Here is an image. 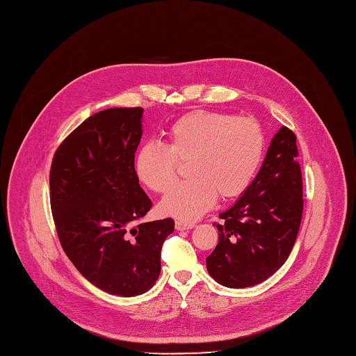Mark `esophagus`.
I'll return each instance as SVG.
<instances>
[{"instance_id": "1", "label": "esophagus", "mask_w": 356, "mask_h": 356, "mask_svg": "<svg viewBox=\"0 0 356 356\" xmlns=\"http://www.w3.org/2000/svg\"><path fill=\"white\" fill-rule=\"evenodd\" d=\"M175 228L177 231H188V229H193L195 228V224L194 222H186V221H175Z\"/></svg>"}]
</instances>
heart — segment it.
<instances>
[{
  "label": "heart",
  "instance_id": "1",
  "mask_svg": "<svg viewBox=\"0 0 356 356\" xmlns=\"http://www.w3.org/2000/svg\"><path fill=\"white\" fill-rule=\"evenodd\" d=\"M265 149V136L252 118L194 111L177 120L167 132V145L145 143L135 152L138 179L155 193L175 184L178 161H189L191 181L174 186L161 201L163 213L197 220L216 201L242 195L252 184Z\"/></svg>",
  "mask_w": 356,
  "mask_h": 356
}]
</instances>
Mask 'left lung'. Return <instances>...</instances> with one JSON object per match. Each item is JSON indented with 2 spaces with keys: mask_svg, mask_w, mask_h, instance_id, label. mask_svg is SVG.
<instances>
[{
  "mask_svg": "<svg viewBox=\"0 0 356 356\" xmlns=\"http://www.w3.org/2000/svg\"><path fill=\"white\" fill-rule=\"evenodd\" d=\"M302 174L296 136L273 135L250 188L220 213V242L207 257L209 275L227 288H248L273 275L288 259L302 218Z\"/></svg>",
  "mask_w": 356,
  "mask_h": 356,
  "instance_id": "8db88e82",
  "label": "left lung"
}]
</instances>
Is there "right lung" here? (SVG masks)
<instances>
[{
	"label": "right lung",
	"mask_w": 356,
	"mask_h": 356,
	"mask_svg": "<svg viewBox=\"0 0 356 356\" xmlns=\"http://www.w3.org/2000/svg\"><path fill=\"white\" fill-rule=\"evenodd\" d=\"M143 108L91 115L58 147L49 200L63 250L97 288L118 296L151 289L161 248L174 220L138 224L152 202L140 186L134 156L143 136Z\"/></svg>",
	"instance_id": "right-lung-1"
}]
</instances>
